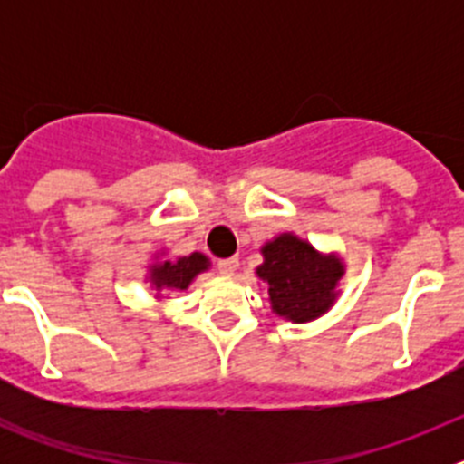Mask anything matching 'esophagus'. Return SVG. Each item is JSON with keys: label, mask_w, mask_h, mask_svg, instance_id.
I'll return each instance as SVG.
<instances>
[{"label": "esophagus", "mask_w": 464, "mask_h": 464, "mask_svg": "<svg viewBox=\"0 0 464 464\" xmlns=\"http://www.w3.org/2000/svg\"><path fill=\"white\" fill-rule=\"evenodd\" d=\"M216 267H218V272L223 274V276H232V274L237 272V267H239V257H227V260H218V262H216Z\"/></svg>", "instance_id": "obj_1"}]
</instances>
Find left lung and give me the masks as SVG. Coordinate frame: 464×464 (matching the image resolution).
<instances>
[{
	"label": "left lung",
	"mask_w": 464,
	"mask_h": 464,
	"mask_svg": "<svg viewBox=\"0 0 464 464\" xmlns=\"http://www.w3.org/2000/svg\"><path fill=\"white\" fill-rule=\"evenodd\" d=\"M265 262L257 276L267 283L274 314L293 323L314 321L337 297L343 265L334 256H321L314 246L293 235H281L262 248Z\"/></svg>",
	"instance_id": "left-lung-1"
}]
</instances>
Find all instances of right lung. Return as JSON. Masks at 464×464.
<instances>
[{
  "instance_id": "1",
  "label": "right lung",
  "mask_w": 464,
  "mask_h": 464,
  "mask_svg": "<svg viewBox=\"0 0 464 464\" xmlns=\"http://www.w3.org/2000/svg\"><path fill=\"white\" fill-rule=\"evenodd\" d=\"M208 267V260L202 253H192L188 257H179L174 262H162L150 269V281L155 283V288H176L186 290L190 285L192 278L199 272Z\"/></svg>"
}]
</instances>
